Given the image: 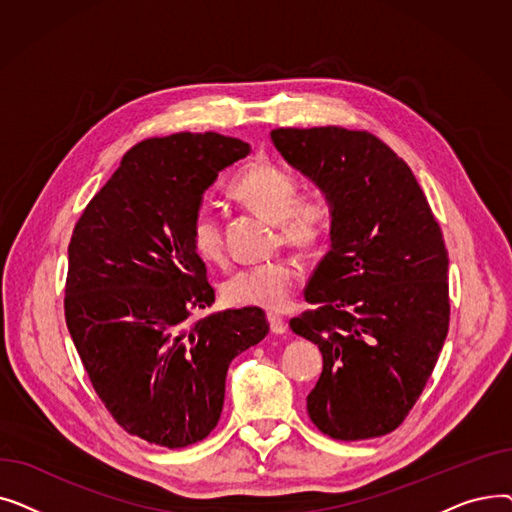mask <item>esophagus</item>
Wrapping results in <instances>:
<instances>
[{
    "label": "esophagus",
    "instance_id": "esophagus-1",
    "mask_svg": "<svg viewBox=\"0 0 512 512\" xmlns=\"http://www.w3.org/2000/svg\"><path fill=\"white\" fill-rule=\"evenodd\" d=\"M267 319H270V328H272L274 334H284V332H286L288 326H286V321H284L282 315L270 313V315H267Z\"/></svg>",
    "mask_w": 512,
    "mask_h": 512
}]
</instances>
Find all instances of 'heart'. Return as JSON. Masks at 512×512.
<instances>
[{"mask_svg":"<svg viewBox=\"0 0 512 512\" xmlns=\"http://www.w3.org/2000/svg\"><path fill=\"white\" fill-rule=\"evenodd\" d=\"M230 193L261 213L263 218L278 222L284 245L303 251L324 242L330 228V207L319 195H299V184L292 174L272 161H253L242 168L230 184ZM195 253L205 261L224 257L222 226L207 209H199L188 228ZM299 280V267L290 259H276L238 270L222 284V299L230 307L280 309Z\"/></svg>","mask_w":512,"mask_h":512,"instance_id":"heart-1","label":"heart"}]
</instances>
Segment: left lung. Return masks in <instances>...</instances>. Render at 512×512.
<instances>
[{
	"instance_id": "1",
	"label": "left lung",
	"mask_w": 512,
	"mask_h": 512,
	"mask_svg": "<svg viewBox=\"0 0 512 512\" xmlns=\"http://www.w3.org/2000/svg\"><path fill=\"white\" fill-rule=\"evenodd\" d=\"M272 143L330 207V251L290 328L324 357L307 411L334 440L396 429L448 334V251L411 168L369 132L276 128Z\"/></svg>"
}]
</instances>
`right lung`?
Wrapping results in <instances>:
<instances>
[{"mask_svg": "<svg viewBox=\"0 0 512 512\" xmlns=\"http://www.w3.org/2000/svg\"><path fill=\"white\" fill-rule=\"evenodd\" d=\"M249 143L176 132L132 147L68 247L66 324L105 409L149 444L184 448L218 425L236 355L270 332L259 307L209 313L215 292L191 245L193 215Z\"/></svg>", "mask_w": 512, "mask_h": 512, "instance_id": "1", "label": "right lung"}]
</instances>
